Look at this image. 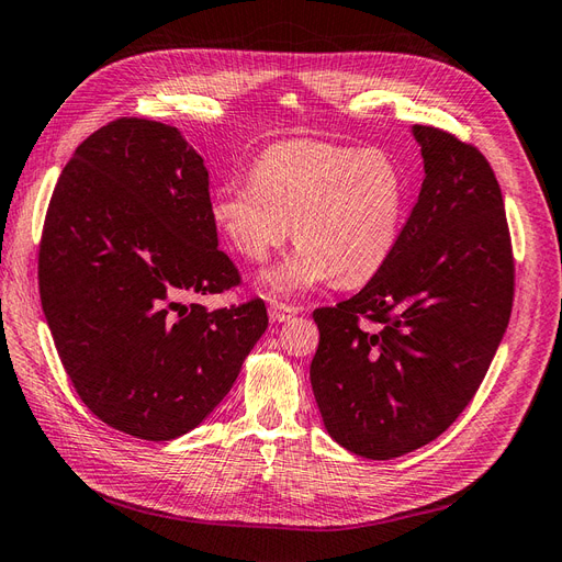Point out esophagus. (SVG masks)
Segmentation results:
<instances>
[{"instance_id":"esophagus-1","label":"esophagus","mask_w":562,"mask_h":562,"mask_svg":"<svg viewBox=\"0 0 562 562\" xmlns=\"http://www.w3.org/2000/svg\"><path fill=\"white\" fill-rule=\"evenodd\" d=\"M300 314V307H293V304H285V302H271L269 304V316L271 321H288L291 316Z\"/></svg>"}]
</instances>
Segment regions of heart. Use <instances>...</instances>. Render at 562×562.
I'll return each instance as SVG.
<instances>
[{"label":"heart","instance_id":"1","mask_svg":"<svg viewBox=\"0 0 562 562\" xmlns=\"http://www.w3.org/2000/svg\"><path fill=\"white\" fill-rule=\"evenodd\" d=\"M405 201V176L384 149L285 140L252 164L250 184L220 187L211 217L250 262H262L293 232L300 248L267 283L302 293L330 277L347 288L375 277L398 244Z\"/></svg>","mask_w":562,"mask_h":562}]
</instances>
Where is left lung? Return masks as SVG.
I'll return each instance as SVG.
<instances>
[{
    "label": "left lung",
    "instance_id": "left-lung-1",
    "mask_svg": "<svg viewBox=\"0 0 562 562\" xmlns=\"http://www.w3.org/2000/svg\"><path fill=\"white\" fill-rule=\"evenodd\" d=\"M424 182L386 265L318 307L312 389L328 434L368 459L431 443L479 391L514 307V248L483 151L415 124Z\"/></svg>",
    "mask_w": 562,
    "mask_h": 562
}]
</instances>
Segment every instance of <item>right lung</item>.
I'll return each instance as SVG.
<instances>
[{"label": "right lung", "mask_w": 562, "mask_h": 562, "mask_svg": "<svg viewBox=\"0 0 562 562\" xmlns=\"http://www.w3.org/2000/svg\"><path fill=\"white\" fill-rule=\"evenodd\" d=\"M241 283L217 248L209 171L178 128L122 116L56 182L40 295L60 363L108 427L145 440L194 429L267 330L260 297L209 312L184 295Z\"/></svg>", "instance_id": "1"}]
</instances>
